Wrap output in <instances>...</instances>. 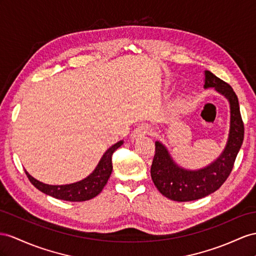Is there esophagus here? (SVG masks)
Here are the masks:
<instances>
[{
  "label": "esophagus",
  "instance_id": "34e87169",
  "mask_svg": "<svg viewBox=\"0 0 256 256\" xmlns=\"http://www.w3.org/2000/svg\"><path fill=\"white\" fill-rule=\"evenodd\" d=\"M152 128L149 126V124H142V126H137L134 132L132 133V138L136 140L138 138V137H142V136H145V135H148V134H152Z\"/></svg>",
  "mask_w": 256,
  "mask_h": 256
}]
</instances>
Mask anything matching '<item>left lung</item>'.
<instances>
[{"mask_svg": "<svg viewBox=\"0 0 256 256\" xmlns=\"http://www.w3.org/2000/svg\"><path fill=\"white\" fill-rule=\"evenodd\" d=\"M204 74V88H213L225 96L230 104L228 140L218 159L196 171L176 164L166 147L160 142H156V154L150 170L152 182L163 196L178 202L198 200L218 190L230 174L244 142V126L237 95L230 85L214 76L211 71L206 70Z\"/></svg>", "mask_w": 256, "mask_h": 256, "instance_id": "obj_1", "label": "left lung"}]
</instances>
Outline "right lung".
<instances>
[{"instance_id":"obj_1","label":"right lung","mask_w":256,"mask_h":256,"mask_svg":"<svg viewBox=\"0 0 256 256\" xmlns=\"http://www.w3.org/2000/svg\"><path fill=\"white\" fill-rule=\"evenodd\" d=\"M123 144V140L118 142L114 145L111 146L106 152L102 156L100 161L98 162L97 166L88 178L84 180L74 182L68 185H48L42 182H38L27 172L29 180L38 190L56 199L72 201V202H81L93 199L94 196L100 194L104 185L110 178L112 172V154Z\"/></svg>"}]
</instances>
